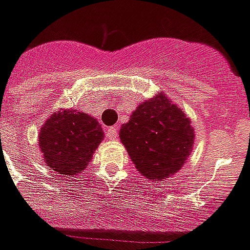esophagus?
I'll use <instances>...</instances> for the list:
<instances>
[{
	"instance_id": "34e87169",
	"label": "esophagus",
	"mask_w": 250,
	"mask_h": 250,
	"mask_svg": "<svg viewBox=\"0 0 250 250\" xmlns=\"http://www.w3.org/2000/svg\"><path fill=\"white\" fill-rule=\"evenodd\" d=\"M107 138L109 141H113V139L117 138V129L115 126L112 127H108L107 129Z\"/></svg>"
}]
</instances>
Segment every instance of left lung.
Returning a JSON list of instances; mask_svg holds the SVG:
<instances>
[{
  "mask_svg": "<svg viewBox=\"0 0 250 250\" xmlns=\"http://www.w3.org/2000/svg\"><path fill=\"white\" fill-rule=\"evenodd\" d=\"M120 139L146 179L162 181L181 169L194 145L191 121L162 92L138 104Z\"/></svg>",
  "mask_w": 250,
  "mask_h": 250,
  "instance_id": "1",
  "label": "left lung"
}]
</instances>
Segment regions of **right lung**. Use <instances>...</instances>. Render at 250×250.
<instances>
[{
  "label": "right lung",
  "mask_w": 250,
  "mask_h": 250,
  "mask_svg": "<svg viewBox=\"0 0 250 250\" xmlns=\"http://www.w3.org/2000/svg\"><path fill=\"white\" fill-rule=\"evenodd\" d=\"M103 138L96 119L84 112L60 109L39 131V147L48 167L61 176L74 177L86 169Z\"/></svg>",
  "instance_id": "right-lung-1"
}]
</instances>
